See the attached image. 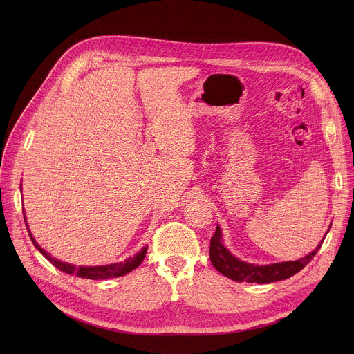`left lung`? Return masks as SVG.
<instances>
[{
	"instance_id": "obj_1",
	"label": "left lung",
	"mask_w": 354,
	"mask_h": 354,
	"mask_svg": "<svg viewBox=\"0 0 354 354\" xmlns=\"http://www.w3.org/2000/svg\"><path fill=\"white\" fill-rule=\"evenodd\" d=\"M330 230V227H329ZM328 232V231H326ZM325 239V238H324ZM322 239V242H324ZM322 242L311 252L310 255L290 262H280L266 266H258L239 261L234 255L230 254V250L223 245L221 230L217 225L214 235L210 239V261L213 266L225 277L234 281H246V283H258V284H268L273 281L286 280L301 269H304L313 258L317 255Z\"/></svg>"
}]
</instances>
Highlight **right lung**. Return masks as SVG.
<instances>
[{
  "mask_svg": "<svg viewBox=\"0 0 354 354\" xmlns=\"http://www.w3.org/2000/svg\"><path fill=\"white\" fill-rule=\"evenodd\" d=\"M25 214V212H24ZM25 218V224H26V217ZM26 228H28V232H29V236L33 242V245L37 248V250L40 252V254L50 262L53 263L59 270L67 273V274H75L78 277H82V279H91V280H102V279H111V277H120V276H124L127 273H130L131 270H134L136 268H138L147 254V246H144L138 254H136L133 258H129L126 259L124 262H120V263H112V265H105V266H74V265H70V263H66V262H62V261H57L56 258H52L50 257L46 250H43L35 241V238L32 236L30 234V230L26 224Z\"/></svg>",
  "mask_w": 354,
  "mask_h": 354,
  "instance_id": "obj_1",
  "label": "right lung"
}]
</instances>
